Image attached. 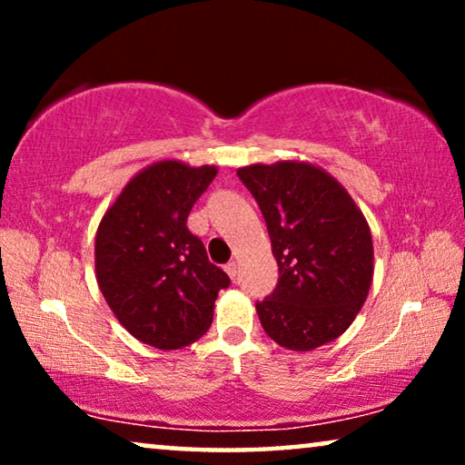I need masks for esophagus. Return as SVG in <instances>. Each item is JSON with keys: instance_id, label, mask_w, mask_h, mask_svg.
Listing matches in <instances>:
<instances>
[{"instance_id": "obj_1", "label": "esophagus", "mask_w": 465, "mask_h": 465, "mask_svg": "<svg viewBox=\"0 0 465 465\" xmlns=\"http://www.w3.org/2000/svg\"><path fill=\"white\" fill-rule=\"evenodd\" d=\"M224 271L228 272V277H231L232 282H234V279H237V275H239V266H237V262H228V264L224 266Z\"/></svg>"}]
</instances>
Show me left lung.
Wrapping results in <instances>:
<instances>
[{"mask_svg":"<svg viewBox=\"0 0 465 465\" xmlns=\"http://www.w3.org/2000/svg\"><path fill=\"white\" fill-rule=\"evenodd\" d=\"M279 266L275 292L256 304L264 332L290 351L339 339L364 307L374 272L371 226L345 186L313 163L247 164Z\"/></svg>","mask_w":465,"mask_h":465,"instance_id":"obj_1","label":"left lung"}]
</instances>
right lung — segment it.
<instances>
[{
  "instance_id": "1",
  "label": "right lung",
  "mask_w": 465,
  "mask_h": 465,
  "mask_svg": "<svg viewBox=\"0 0 465 465\" xmlns=\"http://www.w3.org/2000/svg\"><path fill=\"white\" fill-rule=\"evenodd\" d=\"M215 173V164L152 163L126 182L99 222L94 277L101 294L137 341L163 351L199 341L213 322L218 292L231 283L186 226Z\"/></svg>"
}]
</instances>
